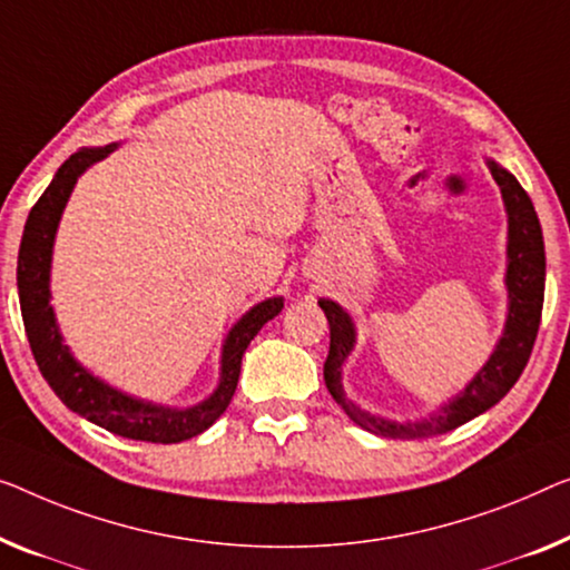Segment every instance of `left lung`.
<instances>
[{"instance_id": "1", "label": "left lung", "mask_w": 570, "mask_h": 570, "mask_svg": "<svg viewBox=\"0 0 570 570\" xmlns=\"http://www.w3.org/2000/svg\"><path fill=\"white\" fill-rule=\"evenodd\" d=\"M487 166L491 176H494V181L499 184V189H502L507 209V322L494 353L489 355V361L465 384L461 394H455L438 412H432L430 417L414 422H396L361 410L358 404L345 396L343 389V366L351 358L355 340H358L355 322L337 302L320 299V307L330 322L325 384L335 402L343 406L347 417L358 424V428L373 432V435L394 440H420L443 435V432L461 428V424L479 417V414L491 410L499 399L507 396L509 389L522 376L524 366H528L540 327L542 296H546V243H542L540 219L528 191L494 158H487Z\"/></svg>"}]
</instances>
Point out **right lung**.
Masks as SVG:
<instances>
[{
    "mask_svg": "<svg viewBox=\"0 0 570 570\" xmlns=\"http://www.w3.org/2000/svg\"><path fill=\"white\" fill-rule=\"evenodd\" d=\"M115 148L117 142H109L105 148L76 150L58 168L53 181L30 209L20 256H17V292H20L24 333H28L42 379L68 410L115 432V435L164 445L181 443V440L202 435L227 410L237 389V379H240L245 347L268 320H274L284 309V296L258 302L235 322L223 343V355H219L217 389L191 406H168L132 396L107 384L105 379L95 376L83 363L76 361L71 347L63 343L53 304H50V266H53L56 233L76 181Z\"/></svg>",
    "mask_w": 570,
    "mask_h": 570,
    "instance_id": "right-lung-1",
    "label": "right lung"
}]
</instances>
